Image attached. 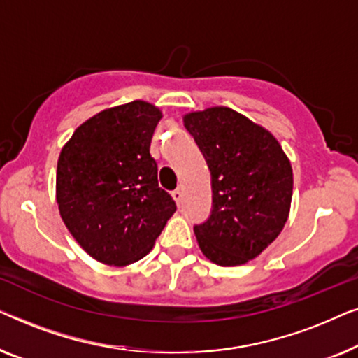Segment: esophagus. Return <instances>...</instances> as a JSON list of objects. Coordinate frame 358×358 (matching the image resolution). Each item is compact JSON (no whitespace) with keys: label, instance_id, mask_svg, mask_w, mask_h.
<instances>
[{"label":"esophagus","instance_id":"1","mask_svg":"<svg viewBox=\"0 0 358 358\" xmlns=\"http://www.w3.org/2000/svg\"><path fill=\"white\" fill-rule=\"evenodd\" d=\"M182 197H184V189L182 187H178V189H176L174 190V192H173V199L176 200V202H180V200H182Z\"/></svg>","mask_w":358,"mask_h":358}]
</instances>
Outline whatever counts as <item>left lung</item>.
Segmentation results:
<instances>
[{"label":"left lung","instance_id":"8db88e82","mask_svg":"<svg viewBox=\"0 0 358 358\" xmlns=\"http://www.w3.org/2000/svg\"><path fill=\"white\" fill-rule=\"evenodd\" d=\"M212 174V213L195 224L200 251L223 267L257 257L285 227L293 171L271 131L229 107L184 115Z\"/></svg>","mask_w":358,"mask_h":358}]
</instances>
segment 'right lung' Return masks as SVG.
Returning a JSON list of instances; mask_svg holds the SVG:
<instances>
[{
  "label": "right lung",
  "mask_w": 358,
  "mask_h": 358,
  "mask_svg": "<svg viewBox=\"0 0 358 358\" xmlns=\"http://www.w3.org/2000/svg\"><path fill=\"white\" fill-rule=\"evenodd\" d=\"M158 107L145 101L110 107L81 124L62 148L57 203L78 244L107 266L145 257L176 212L150 155Z\"/></svg>",
  "instance_id": "right-lung-1"
}]
</instances>
